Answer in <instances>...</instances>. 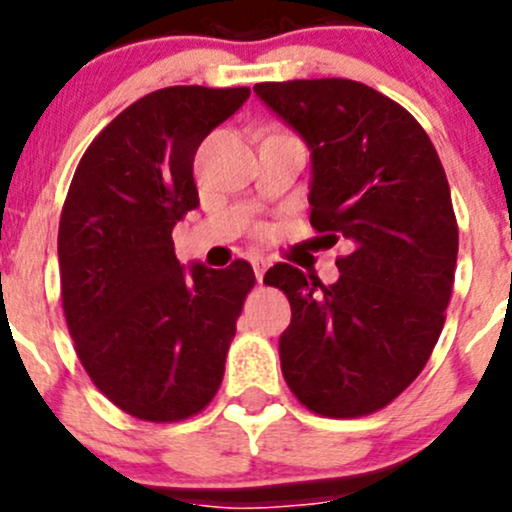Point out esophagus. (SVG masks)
Here are the masks:
<instances>
[{
  "label": "esophagus",
  "instance_id": "esophagus-1",
  "mask_svg": "<svg viewBox=\"0 0 512 512\" xmlns=\"http://www.w3.org/2000/svg\"><path fill=\"white\" fill-rule=\"evenodd\" d=\"M267 267H270V262H267L265 257H255V260H252V270H255L257 282H262V277H265Z\"/></svg>",
  "mask_w": 512,
  "mask_h": 512
}]
</instances>
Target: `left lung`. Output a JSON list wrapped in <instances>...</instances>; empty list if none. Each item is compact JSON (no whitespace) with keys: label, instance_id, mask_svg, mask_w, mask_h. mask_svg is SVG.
<instances>
[{"label":"left lung","instance_id":"left-lung-1","mask_svg":"<svg viewBox=\"0 0 512 512\" xmlns=\"http://www.w3.org/2000/svg\"><path fill=\"white\" fill-rule=\"evenodd\" d=\"M255 94L312 148L309 223L349 247L329 287L287 262L267 270L292 307L282 374L314 414L369 416L414 384L446 322L458 257L446 170L421 123L359 81H267Z\"/></svg>","mask_w":512,"mask_h":512}]
</instances>
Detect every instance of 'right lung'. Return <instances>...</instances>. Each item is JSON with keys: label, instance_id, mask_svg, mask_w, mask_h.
Wrapping results in <instances>:
<instances>
[{"label": "right lung", "instance_id": "add662e5", "mask_svg": "<svg viewBox=\"0 0 512 512\" xmlns=\"http://www.w3.org/2000/svg\"><path fill=\"white\" fill-rule=\"evenodd\" d=\"M247 86H168L138 98L91 141L59 220L61 307L94 386L128 416L175 423L220 389L250 262L180 267L173 227L198 208L195 151Z\"/></svg>", "mask_w": 512, "mask_h": 512}]
</instances>
